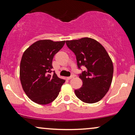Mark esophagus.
Returning <instances> with one entry per match:
<instances>
[{
    "mask_svg": "<svg viewBox=\"0 0 135 135\" xmlns=\"http://www.w3.org/2000/svg\"><path fill=\"white\" fill-rule=\"evenodd\" d=\"M75 77V75H71V76H70V77H67V79H72V78H74V77Z\"/></svg>",
    "mask_w": 135,
    "mask_h": 135,
    "instance_id": "obj_1",
    "label": "esophagus"
}]
</instances>
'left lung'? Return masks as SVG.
I'll list each match as a JSON object with an SVG mask.
<instances>
[{
  "instance_id": "1",
  "label": "left lung",
  "mask_w": 135,
  "mask_h": 135,
  "mask_svg": "<svg viewBox=\"0 0 135 135\" xmlns=\"http://www.w3.org/2000/svg\"><path fill=\"white\" fill-rule=\"evenodd\" d=\"M66 46L76 56L79 69L86 70L79 74L83 86L75 90L76 97L87 103L101 100L112 83L114 66L112 60L102 45L91 38L66 41Z\"/></svg>"
}]
</instances>
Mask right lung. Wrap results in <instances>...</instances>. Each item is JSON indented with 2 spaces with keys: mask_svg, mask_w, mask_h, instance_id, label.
<instances>
[{
  "mask_svg": "<svg viewBox=\"0 0 135 135\" xmlns=\"http://www.w3.org/2000/svg\"><path fill=\"white\" fill-rule=\"evenodd\" d=\"M65 41L41 40L26 49L20 63L21 86L27 97L40 105L51 103L56 98L65 80L52 72L54 56Z\"/></svg>",
  "mask_w": 135,
  "mask_h": 135,
  "instance_id": "right-lung-1",
  "label": "right lung"
}]
</instances>
